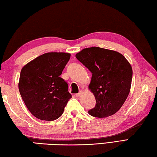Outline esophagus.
<instances>
[{
    "label": "esophagus",
    "mask_w": 157,
    "mask_h": 157,
    "mask_svg": "<svg viewBox=\"0 0 157 157\" xmlns=\"http://www.w3.org/2000/svg\"><path fill=\"white\" fill-rule=\"evenodd\" d=\"M82 91H79L78 93L76 94V97H78V98H79V97H80L82 95Z\"/></svg>",
    "instance_id": "1"
}]
</instances>
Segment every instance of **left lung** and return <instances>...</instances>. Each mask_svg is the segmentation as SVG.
Wrapping results in <instances>:
<instances>
[{
    "label": "left lung",
    "instance_id": "1",
    "mask_svg": "<svg viewBox=\"0 0 157 157\" xmlns=\"http://www.w3.org/2000/svg\"><path fill=\"white\" fill-rule=\"evenodd\" d=\"M76 58L92 73L88 88L95 98L89 115L99 118L115 114L129 95L132 69L117 51L93 47L82 49Z\"/></svg>",
    "mask_w": 157,
    "mask_h": 157
}]
</instances>
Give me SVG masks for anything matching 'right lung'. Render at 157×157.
Listing matches in <instances>:
<instances>
[{"instance_id": "right-lung-1", "label": "right lung", "mask_w": 157, "mask_h": 157, "mask_svg": "<svg viewBox=\"0 0 157 157\" xmlns=\"http://www.w3.org/2000/svg\"><path fill=\"white\" fill-rule=\"evenodd\" d=\"M71 54L44 53L22 67L19 91L28 110L40 120L53 121L64 112L71 98L69 86L60 78Z\"/></svg>"}]
</instances>
